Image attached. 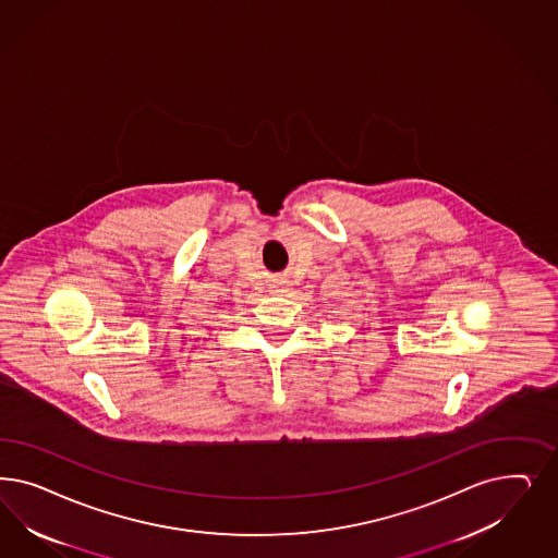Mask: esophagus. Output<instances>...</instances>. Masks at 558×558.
<instances>
[{
    "label": "esophagus",
    "mask_w": 558,
    "mask_h": 558,
    "mask_svg": "<svg viewBox=\"0 0 558 558\" xmlns=\"http://www.w3.org/2000/svg\"><path fill=\"white\" fill-rule=\"evenodd\" d=\"M272 291H275V293H286L288 288H286V286H277V288L272 289Z\"/></svg>",
    "instance_id": "34e87169"
}]
</instances>
